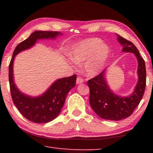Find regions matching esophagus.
Here are the masks:
<instances>
[{
	"label": "esophagus",
	"instance_id": "esophagus-1",
	"mask_svg": "<svg viewBox=\"0 0 153 153\" xmlns=\"http://www.w3.org/2000/svg\"><path fill=\"white\" fill-rule=\"evenodd\" d=\"M84 82V80H83V79L82 78H81V77H77V79H76V84H82V83H83Z\"/></svg>",
	"mask_w": 153,
	"mask_h": 153
}]
</instances>
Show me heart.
Here are the masks:
<instances>
[{
	"mask_svg": "<svg viewBox=\"0 0 153 153\" xmlns=\"http://www.w3.org/2000/svg\"><path fill=\"white\" fill-rule=\"evenodd\" d=\"M111 49L98 38L85 39L74 44L69 49V56L77 63H83L86 76L94 77L101 73L111 56ZM72 64V61L69 60Z\"/></svg>",
	"mask_w": 153,
	"mask_h": 153,
	"instance_id": "b5f03b06",
	"label": "heart"
}]
</instances>
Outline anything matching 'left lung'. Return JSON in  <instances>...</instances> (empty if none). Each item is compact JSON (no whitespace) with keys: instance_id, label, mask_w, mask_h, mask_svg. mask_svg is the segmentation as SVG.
Returning <instances> with one entry per match:
<instances>
[{"instance_id":"left-lung-1","label":"left lung","mask_w":153,"mask_h":153,"mask_svg":"<svg viewBox=\"0 0 153 153\" xmlns=\"http://www.w3.org/2000/svg\"><path fill=\"white\" fill-rule=\"evenodd\" d=\"M117 36L123 53H133L138 61V79L133 92L127 97L115 94L107 79V67L98 76L88 81L90 88V105L93 111L104 120L120 121L129 117L143 97L146 87V66L138 48L132 42Z\"/></svg>"}]
</instances>
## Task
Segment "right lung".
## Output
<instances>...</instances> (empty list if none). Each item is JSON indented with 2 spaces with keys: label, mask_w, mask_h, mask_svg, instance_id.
Masks as SVG:
<instances>
[{
  "label": "right lung",
  "mask_w": 153,
  "mask_h": 153,
  "mask_svg": "<svg viewBox=\"0 0 153 153\" xmlns=\"http://www.w3.org/2000/svg\"><path fill=\"white\" fill-rule=\"evenodd\" d=\"M62 33L59 32L35 31L26 40L18 45L13 53L9 67V79L12 100L19 112L27 120L38 123L53 121L63 108L67 94L76 86V76L56 79L42 94L32 97L22 92L15 84L13 63L15 56L21 52L32 48L40 40H55Z\"/></svg>",
  "instance_id": "add662e5"
}]
</instances>
